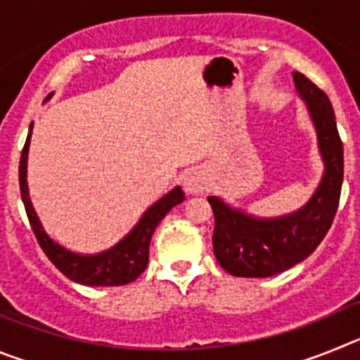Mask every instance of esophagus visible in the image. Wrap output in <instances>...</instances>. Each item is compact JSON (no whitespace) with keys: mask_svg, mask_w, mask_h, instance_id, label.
Returning <instances> with one entry per match:
<instances>
[{"mask_svg":"<svg viewBox=\"0 0 360 360\" xmlns=\"http://www.w3.org/2000/svg\"><path fill=\"white\" fill-rule=\"evenodd\" d=\"M207 173L203 169H200V167L191 169L189 173L186 174V178H184V189H186V193H189V195H200V193H203V191L207 189Z\"/></svg>","mask_w":360,"mask_h":360,"instance_id":"esophagus-1","label":"esophagus"}]
</instances>
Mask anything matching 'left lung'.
Wrapping results in <instances>:
<instances>
[{"mask_svg":"<svg viewBox=\"0 0 360 360\" xmlns=\"http://www.w3.org/2000/svg\"><path fill=\"white\" fill-rule=\"evenodd\" d=\"M292 77L316 129L323 176L303 207L276 218H259L219 196H209L214 212V256L221 269L238 278H269L307 259L326 236L339 205L345 157L335 113L326 94L310 79L299 72Z\"/></svg>","mask_w":360,"mask_h":360,"instance_id":"8db88e82","label":"left lung"}]
</instances>
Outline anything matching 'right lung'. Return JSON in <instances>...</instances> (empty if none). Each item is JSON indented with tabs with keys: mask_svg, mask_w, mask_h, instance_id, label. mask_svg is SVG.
<instances>
[{
	"mask_svg": "<svg viewBox=\"0 0 360 360\" xmlns=\"http://www.w3.org/2000/svg\"><path fill=\"white\" fill-rule=\"evenodd\" d=\"M50 97H46V101ZM32 129H34V122L28 128L27 142L21 151V160H19V187H21V200L25 203L28 221H30L32 231L36 234L43 252L66 278L86 285V287H120V285L135 281L148 266L149 243H151L153 232L174 205L184 202V191L176 186L167 195L157 200L136 221L135 227L119 243H115L108 250L97 254L73 252L46 234L36 209L32 205L27 182V162Z\"/></svg>",
	"mask_w": 360,
	"mask_h": 360,
	"instance_id": "obj_1",
	"label": "right lung"
}]
</instances>
